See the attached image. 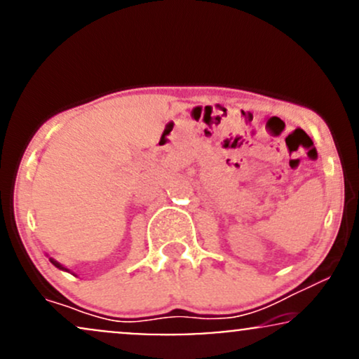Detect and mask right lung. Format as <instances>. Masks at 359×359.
<instances>
[{"label":"right lung","mask_w":359,"mask_h":359,"mask_svg":"<svg viewBox=\"0 0 359 359\" xmlns=\"http://www.w3.org/2000/svg\"><path fill=\"white\" fill-rule=\"evenodd\" d=\"M50 262H52V264H53V265H55V267H57V269H60V271H69V269H65V267H63V265H60V264H58V262H57V260L50 259Z\"/></svg>","instance_id":"add662e5"}]
</instances>
